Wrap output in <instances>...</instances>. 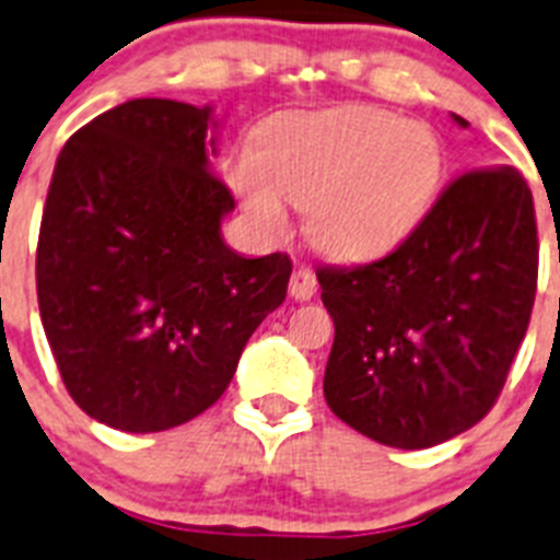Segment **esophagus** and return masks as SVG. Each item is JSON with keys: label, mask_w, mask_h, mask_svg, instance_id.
Returning <instances> with one entry per match:
<instances>
[{"label": "esophagus", "mask_w": 560, "mask_h": 560, "mask_svg": "<svg viewBox=\"0 0 560 560\" xmlns=\"http://www.w3.org/2000/svg\"><path fill=\"white\" fill-rule=\"evenodd\" d=\"M313 293H316V272L310 270V267L293 270V276H290V295H293L295 302H307V299H313Z\"/></svg>", "instance_id": "obj_1"}]
</instances>
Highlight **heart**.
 Masks as SVG:
<instances>
[{"instance_id": "obj_1", "label": "heart", "mask_w": 560, "mask_h": 560, "mask_svg": "<svg viewBox=\"0 0 560 560\" xmlns=\"http://www.w3.org/2000/svg\"><path fill=\"white\" fill-rule=\"evenodd\" d=\"M444 148L421 121L375 107L276 116L233 167L253 222L288 230L290 205L307 210V236L336 258H373L410 236L439 199Z\"/></svg>"}]
</instances>
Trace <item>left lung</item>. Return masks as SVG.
<instances>
[{
  "instance_id": "left-lung-1",
  "label": "left lung",
  "mask_w": 560,
  "mask_h": 560,
  "mask_svg": "<svg viewBox=\"0 0 560 560\" xmlns=\"http://www.w3.org/2000/svg\"><path fill=\"white\" fill-rule=\"evenodd\" d=\"M316 276L336 324L324 370L330 410L387 447L450 441L490 412L527 332L538 284L533 192L506 164L469 171L389 256Z\"/></svg>"
}]
</instances>
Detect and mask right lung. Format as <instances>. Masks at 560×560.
I'll return each mask as SVG.
<instances>
[{"label":"right lung","instance_id":"add662e5","mask_svg":"<svg viewBox=\"0 0 560 560\" xmlns=\"http://www.w3.org/2000/svg\"><path fill=\"white\" fill-rule=\"evenodd\" d=\"M213 107L130 98L56 159L39 250L42 327L70 398L113 430L162 432L213 407L288 295L284 253L224 244Z\"/></svg>","mask_w":560,"mask_h":560}]
</instances>
